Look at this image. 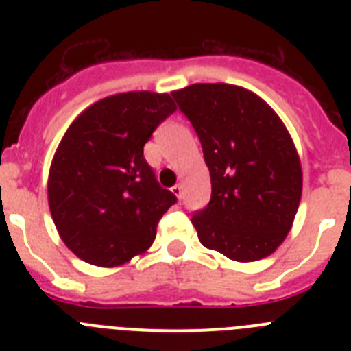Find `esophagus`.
<instances>
[{
  "mask_svg": "<svg viewBox=\"0 0 351 351\" xmlns=\"http://www.w3.org/2000/svg\"><path fill=\"white\" fill-rule=\"evenodd\" d=\"M172 193L178 198H182V184H176L172 188Z\"/></svg>",
  "mask_w": 351,
  "mask_h": 351,
  "instance_id": "34e87169",
  "label": "esophagus"
}]
</instances>
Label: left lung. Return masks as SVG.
<instances>
[{
  "mask_svg": "<svg viewBox=\"0 0 351 351\" xmlns=\"http://www.w3.org/2000/svg\"><path fill=\"white\" fill-rule=\"evenodd\" d=\"M172 96L200 138L210 173V202L191 218L202 246L235 262L272 255L302 197L300 158L283 121L234 84H191Z\"/></svg>",
  "mask_w": 351,
  "mask_h": 351,
  "instance_id": "8db88e82",
  "label": "left lung"
}]
</instances>
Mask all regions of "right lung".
Instances as JSON below:
<instances>
[{
    "instance_id": "1",
    "label": "right lung",
    "mask_w": 351,
    "mask_h": 351,
    "mask_svg": "<svg viewBox=\"0 0 351 351\" xmlns=\"http://www.w3.org/2000/svg\"><path fill=\"white\" fill-rule=\"evenodd\" d=\"M176 108L167 93H119L68 126L49 170V209L80 260L117 267L151 247L158 221L178 198L158 184L144 145Z\"/></svg>"
}]
</instances>
